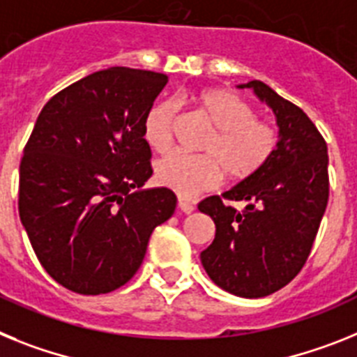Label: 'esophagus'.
I'll return each instance as SVG.
<instances>
[{"label": "esophagus", "instance_id": "obj_1", "mask_svg": "<svg viewBox=\"0 0 357 357\" xmlns=\"http://www.w3.org/2000/svg\"><path fill=\"white\" fill-rule=\"evenodd\" d=\"M178 206L183 213H192L194 212V208H196V206H194V203H192L190 199H185V197H179Z\"/></svg>", "mask_w": 357, "mask_h": 357}]
</instances>
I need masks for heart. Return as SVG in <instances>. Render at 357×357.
I'll list each match as a JSON object with an SVG mask.
<instances>
[{
	"label": "heart",
	"mask_w": 357,
	"mask_h": 357,
	"mask_svg": "<svg viewBox=\"0 0 357 357\" xmlns=\"http://www.w3.org/2000/svg\"><path fill=\"white\" fill-rule=\"evenodd\" d=\"M196 109L212 127L201 151L203 156L183 153L167 154L156 163L154 176L161 187L183 197H194L215 188L222 176L246 179L257 174L277 147V131L244 98L226 89H201L190 98ZM176 104H154L144 120V138L156 153H167L174 140Z\"/></svg>",
	"instance_id": "1"
}]
</instances>
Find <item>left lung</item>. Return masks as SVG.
<instances>
[{
	"instance_id": "8db88e82",
	"label": "left lung",
	"mask_w": 357,
	"mask_h": 357,
	"mask_svg": "<svg viewBox=\"0 0 357 357\" xmlns=\"http://www.w3.org/2000/svg\"><path fill=\"white\" fill-rule=\"evenodd\" d=\"M252 88L277 116L275 153L257 174L210 196L197 208L215 222V238L201 264L221 289L262 298L287 286L303 268L328 201V156L324 136L307 114L268 84ZM227 200H244L238 213Z\"/></svg>"
}]
</instances>
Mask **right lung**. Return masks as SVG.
<instances>
[{
	"label": "right lung",
	"instance_id": "right-lung-1",
	"mask_svg": "<svg viewBox=\"0 0 357 357\" xmlns=\"http://www.w3.org/2000/svg\"><path fill=\"white\" fill-rule=\"evenodd\" d=\"M169 77L114 66L50 98L20 165V217L50 277L104 294L135 277L149 237L170 219L169 188L151 176L144 120Z\"/></svg>",
	"mask_w": 357,
	"mask_h": 357
}]
</instances>
